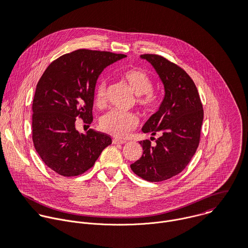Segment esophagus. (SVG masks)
Segmentation results:
<instances>
[{"instance_id": "1", "label": "esophagus", "mask_w": 248, "mask_h": 248, "mask_svg": "<svg viewBox=\"0 0 248 248\" xmlns=\"http://www.w3.org/2000/svg\"><path fill=\"white\" fill-rule=\"evenodd\" d=\"M126 141L125 140H122V139H118V138H115L114 140H113V143L114 144H124V143H125Z\"/></svg>"}]
</instances>
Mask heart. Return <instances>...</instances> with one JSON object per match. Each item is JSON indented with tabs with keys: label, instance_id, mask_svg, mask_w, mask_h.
<instances>
[{
	"label": "heart",
	"instance_id": "obj_1",
	"mask_svg": "<svg viewBox=\"0 0 248 248\" xmlns=\"http://www.w3.org/2000/svg\"><path fill=\"white\" fill-rule=\"evenodd\" d=\"M121 78L128 85L131 91L137 95L136 104L147 114L153 113L159 106V98L153 91L154 83L151 77L143 69L131 67L120 74ZM94 104L98 108L106 105V82L100 80L94 90ZM137 117L132 113L110 111L100 119V128L111 135L124 137L137 124Z\"/></svg>",
	"mask_w": 248,
	"mask_h": 248
}]
</instances>
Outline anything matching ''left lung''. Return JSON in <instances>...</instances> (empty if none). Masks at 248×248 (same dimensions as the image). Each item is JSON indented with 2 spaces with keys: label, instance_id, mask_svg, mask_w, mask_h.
<instances>
[{
  "label": "left lung",
  "instance_id": "obj_1",
  "mask_svg": "<svg viewBox=\"0 0 248 248\" xmlns=\"http://www.w3.org/2000/svg\"><path fill=\"white\" fill-rule=\"evenodd\" d=\"M140 57L159 75L165 97L142 127L155 143L151 144L149 139L140 141L143 154L130 168L141 179L157 183L179 174L190 162L199 145L204 112L197 88L182 67L159 55ZM154 135L159 137L155 139Z\"/></svg>",
  "mask_w": 248,
  "mask_h": 248
}]
</instances>
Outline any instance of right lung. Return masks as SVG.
<instances>
[{"label":"right lung","mask_w":248,"mask_h":248,"mask_svg":"<svg viewBox=\"0 0 248 248\" xmlns=\"http://www.w3.org/2000/svg\"><path fill=\"white\" fill-rule=\"evenodd\" d=\"M124 54L79 49L52 62L39 79L32 104L35 149L51 170L62 176L79 175L93 167L112 144L110 135L89 129L79 133L77 118L93 121V95L103 69Z\"/></svg>","instance_id":"right-lung-1"}]
</instances>
